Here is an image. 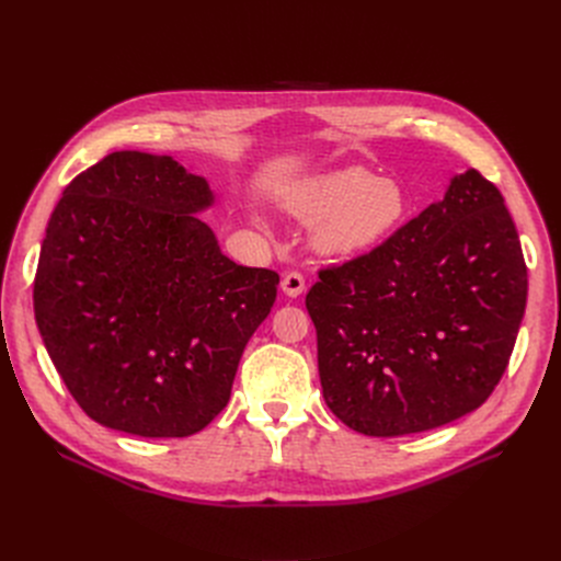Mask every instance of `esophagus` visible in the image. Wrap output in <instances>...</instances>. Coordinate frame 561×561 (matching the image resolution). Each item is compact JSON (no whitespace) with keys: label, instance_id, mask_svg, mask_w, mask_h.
Listing matches in <instances>:
<instances>
[{"label":"esophagus","instance_id":"esophagus-1","mask_svg":"<svg viewBox=\"0 0 561 561\" xmlns=\"http://www.w3.org/2000/svg\"><path fill=\"white\" fill-rule=\"evenodd\" d=\"M282 290L286 293L288 298H298L300 293L305 290V277L300 273H286L282 277Z\"/></svg>","mask_w":561,"mask_h":561}]
</instances>
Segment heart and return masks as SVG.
I'll use <instances>...</instances> for the list:
<instances>
[{
	"mask_svg": "<svg viewBox=\"0 0 561 561\" xmlns=\"http://www.w3.org/2000/svg\"><path fill=\"white\" fill-rule=\"evenodd\" d=\"M284 206L302 220H318L313 248L339 259L385 243L407 218L402 186L393 180H377L364 168L316 176L288 191Z\"/></svg>",
	"mask_w": 561,
	"mask_h": 561,
	"instance_id": "obj_1",
	"label": "heart"
}]
</instances>
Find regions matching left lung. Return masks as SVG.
<instances>
[{
	"label": "left lung",
	"mask_w": 561,
	"mask_h": 561,
	"mask_svg": "<svg viewBox=\"0 0 561 561\" xmlns=\"http://www.w3.org/2000/svg\"><path fill=\"white\" fill-rule=\"evenodd\" d=\"M527 268L500 191L478 170L307 293L332 414L402 436L478 409L503 377L525 313Z\"/></svg>",
	"instance_id": "obj_1"
}]
</instances>
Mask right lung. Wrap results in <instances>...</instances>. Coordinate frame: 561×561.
Here are the masks:
<instances>
[{"instance_id": "add662e5", "label": "right lung", "mask_w": 561, "mask_h": 561, "mask_svg": "<svg viewBox=\"0 0 561 561\" xmlns=\"http://www.w3.org/2000/svg\"><path fill=\"white\" fill-rule=\"evenodd\" d=\"M214 193L172 157L113 152L66 186L34 282L47 355L95 423L191 436L227 407L279 275L220 252Z\"/></svg>"}]
</instances>
